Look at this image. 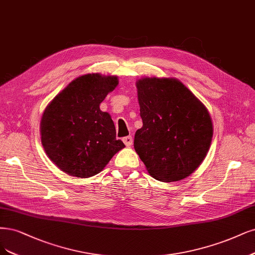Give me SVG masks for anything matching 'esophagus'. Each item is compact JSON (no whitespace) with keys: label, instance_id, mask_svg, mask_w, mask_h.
Returning a JSON list of instances; mask_svg holds the SVG:
<instances>
[{"label":"esophagus","instance_id":"obj_1","mask_svg":"<svg viewBox=\"0 0 255 255\" xmlns=\"http://www.w3.org/2000/svg\"><path fill=\"white\" fill-rule=\"evenodd\" d=\"M122 140H124V142L127 146H130L131 144H133V137H131V136H127Z\"/></svg>","mask_w":255,"mask_h":255}]
</instances>
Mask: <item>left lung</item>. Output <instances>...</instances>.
Segmentation results:
<instances>
[{
  "mask_svg": "<svg viewBox=\"0 0 255 255\" xmlns=\"http://www.w3.org/2000/svg\"><path fill=\"white\" fill-rule=\"evenodd\" d=\"M142 128L134 147L151 176L171 182L188 177L203 162L213 128L209 112L176 79L137 82Z\"/></svg>",
  "mask_w": 255,
  "mask_h": 255,
  "instance_id": "8db88e82",
  "label": "left lung"
}]
</instances>
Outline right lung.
<instances>
[{"instance_id": "right-lung-1", "label": "right lung", "mask_w": 255, "mask_h": 255, "mask_svg": "<svg viewBox=\"0 0 255 255\" xmlns=\"http://www.w3.org/2000/svg\"><path fill=\"white\" fill-rule=\"evenodd\" d=\"M117 84L118 79L114 76H81L57 95L44 111L42 144L60 170L80 178L94 176L126 146L116 138L110 114L99 108Z\"/></svg>"}]
</instances>
